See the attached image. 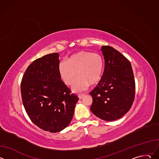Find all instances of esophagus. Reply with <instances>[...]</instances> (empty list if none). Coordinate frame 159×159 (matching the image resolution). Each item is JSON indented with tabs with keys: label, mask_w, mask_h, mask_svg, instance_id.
Masks as SVG:
<instances>
[{
	"label": "esophagus",
	"mask_w": 159,
	"mask_h": 159,
	"mask_svg": "<svg viewBox=\"0 0 159 159\" xmlns=\"http://www.w3.org/2000/svg\"><path fill=\"white\" fill-rule=\"evenodd\" d=\"M84 96V94H79V96H78V97H79V98L80 99H82V98Z\"/></svg>",
	"instance_id": "34e87169"
}]
</instances>
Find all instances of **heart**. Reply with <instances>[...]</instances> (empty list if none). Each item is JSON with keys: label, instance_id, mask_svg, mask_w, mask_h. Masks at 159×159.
Wrapping results in <instances>:
<instances>
[{"label": "heart", "instance_id": "obj_1", "mask_svg": "<svg viewBox=\"0 0 159 159\" xmlns=\"http://www.w3.org/2000/svg\"><path fill=\"white\" fill-rule=\"evenodd\" d=\"M104 69V60L98 53L82 51L72 55L66 60H62L58 65V72L63 82L72 85L75 93L86 90L89 84L94 85L101 79Z\"/></svg>", "mask_w": 159, "mask_h": 159}]
</instances>
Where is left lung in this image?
Returning <instances> with one entry per match:
<instances>
[{
	"instance_id": "8db88e82",
	"label": "left lung",
	"mask_w": 159,
	"mask_h": 159,
	"mask_svg": "<svg viewBox=\"0 0 159 159\" xmlns=\"http://www.w3.org/2000/svg\"><path fill=\"white\" fill-rule=\"evenodd\" d=\"M105 67L101 79L89 94L93 97L90 111L107 121L123 117L134 99L135 82L129 60L109 46H102Z\"/></svg>"
}]
</instances>
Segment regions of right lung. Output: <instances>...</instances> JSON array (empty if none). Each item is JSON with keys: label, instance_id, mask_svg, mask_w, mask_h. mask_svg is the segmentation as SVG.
<instances>
[{"label": "right lung", "instance_id": "right-lung-1", "mask_svg": "<svg viewBox=\"0 0 159 159\" xmlns=\"http://www.w3.org/2000/svg\"><path fill=\"white\" fill-rule=\"evenodd\" d=\"M59 54L38 58L27 68L20 91L25 110L37 126L51 133L59 132L71 122L77 96L61 80Z\"/></svg>", "mask_w": 159, "mask_h": 159}]
</instances>
